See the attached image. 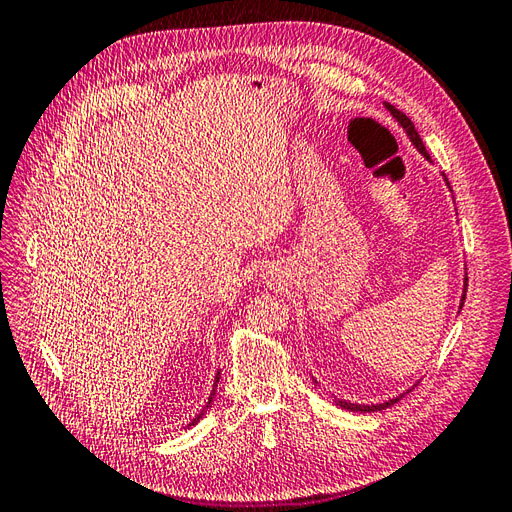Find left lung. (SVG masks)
Wrapping results in <instances>:
<instances>
[{
	"instance_id": "8db88e82",
	"label": "left lung",
	"mask_w": 512,
	"mask_h": 512,
	"mask_svg": "<svg viewBox=\"0 0 512 512\" xmlns=\"http://www.w3.org/2000/svg\"><path fill=\"white\" fill-rule=\"evenodd\" d=\"M384 108L386 111L391 113V117L399 123L401 128H404V132H406V136L410 138V143L414 145V149L421 153V156L427 160V162H431V158H429V153H427V149H425V145H423V141H421V136H418V132L414 130V123L401 113V111H397V108L393 106V104H389V102H384ZM444 177V183H446V188L451 190V185H448V179H446V175H442ZM466 290H468V275H463V292H461V301H459V309L463 307V301H466ZM312 380H314V384L316 386H320L318 384V380L312 376ZM416 384H412V386H408V391H404V393H399L397 397H393V399H386V401H382V404H352V401H346V399H337V397H333V404L337 406V408H342V410H348V412H361V414H365V412H380V410H386V408H391L393 404H397V401L404 397V395H408L412 389H414Z\"/></svg>"
}]
</instances>
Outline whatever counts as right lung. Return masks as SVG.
Segmentation results:
<instances>
[{
	"label": "right lung",
	"instance_id": "obj_1",
	"mask_svg": "<svg viewBox=\"0 0 512 512\" xmlns=\"http://www.w3.org/2000/svg\"><path fill=\"white\" fill-rule=\"evenodd\" d=\"M218 382H220V369H218V374H215V380H213V389H211V393H209V397H207V401H205V406H203V410H200L194 418H192V421L188 423V425H185V429H190V427H194L198 421H200V418H203L205 414H207V410L211 408V404H213V399H215V391H218Z\"/></svg>",
	"mask_w": 512,
	"mask_h": 512
}]
</instances>
